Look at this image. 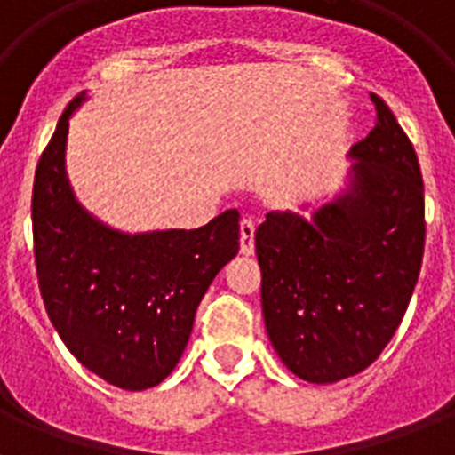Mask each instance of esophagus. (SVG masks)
Instances as JSON below:
<instances>
[{"instance_id":"obj_1","label":"esophagus","mask_w":455,"mask_h":455,"mask_svg":"<svg viewBox=\"0 0 455 455\" xmlns=\"http://www.w3.org/2000/svg\"><path fill=\"white\" fill-rule=\"evenodd\" d=\"M241 252L243 255H252L255 252V221L245 217L241 221Z\"/></svg>"}]
</instances>
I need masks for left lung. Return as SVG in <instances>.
<instances>
[{"label": "left lung", "mask_w": 455, "mask_h": 455, "mask_svg": "<svg viewBox=\"0 0 455 455\" xmlns=\"http://www.w3.org/2000/svg\"><path fill=\"white\" fill-rule=\"evenodd\" d=\"M375 127L352 146L349 184L311 217L269 212L257 227L267 335L288 371L328 385L387 347L416 288L425 191L413 144L380 96Z\"/></svg>", "instance_id": "1"}]
</instances>
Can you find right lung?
I'll list each match as a JSON object with an SVG mask.
<instances>
[{
  "mask_svg": "<svg viewBox=\"0 0 455 455\" xmlns=\"http://www.w3.org/2000/svg\"><path fill=\"white\" fill-rule=\"evenodd\" d=\"M75 96L39 157L32 235L39 292L75 359L130 392L174 371L214 276L238 252L241 214L227 210L200 228L124 234L87 212L66 172Z\"/></svg>",
  "mask_w": 455,
  "mask_h": 455,
  "instance_id": "add662e5",
  "label": "right lung"
}]
</instances>
